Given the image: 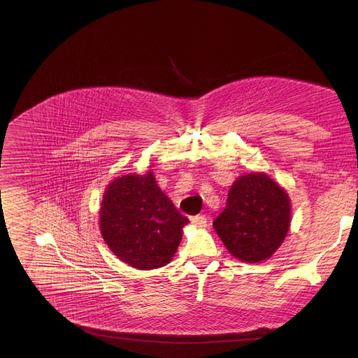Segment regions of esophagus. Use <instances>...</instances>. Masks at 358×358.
I'll return each instance as SVG.
<instances>
[{
	"instance_id": "1",
	"label": "esophagus",
	"mask_w": 358,
	"mask_h": 358,
	"mask_svg": "<svg viewBox=\"0 0 358 358\" xmlns=\"http://www.w3.org/2000/svg\"><path fill=\"white\" fill-rule=\"evenodd\" d=\"M207 222H208V220H207L206 215H195V217L192 218V224H194L195 227H198V228L207 227Z\"/></svg>"
}]
</instances>
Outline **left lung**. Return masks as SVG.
I'll return each instance as SVG.
<instances>
[{
	"instance_id": "obj_1",
	"label": "left lung",
	"mask_w": 358,
	"mask_h": 358,
	"mask_svg": "<svg viewBox=\"0 0 358 358\" xmlns=\"http://www.w3.org/2000/svg\"><path fill=\"white\" fill-rule=\"evenodd\" d=\"M213 225L236 259L248 264L265 261L289 231V195L264 173L242 176L232 184L225 210Z\"/></svg>"
}]
</instances>
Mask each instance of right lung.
I'll return each mask as SVG.
<instances>
[{
    "instance_id": "right-lung-1",
    "label": "right lung",
    "mask_w": 358,
    "mask_h": 358,
    "mask_svg": "<svg viewBox=\"0 0 358 358\" xmlns=\"http://www.w3.org/2000/svg\"><path fill=\"white\" fill-rule=\"evenodd\" d=\"M187 224L151 171L116 178L101 201V236L120 261L136 269L170 264Z\"/></svg>"
}]
</instances>
